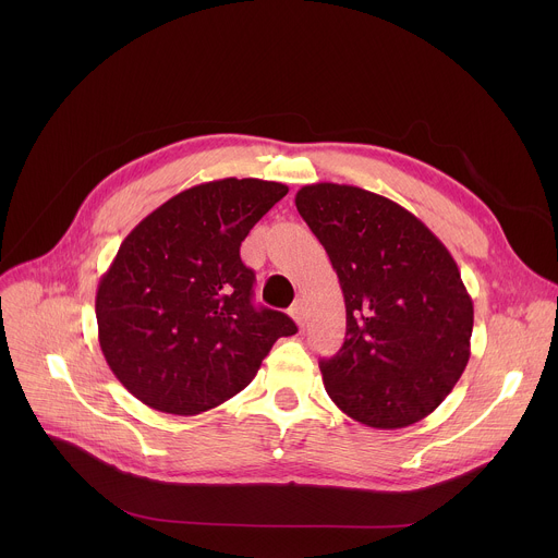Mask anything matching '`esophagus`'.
I'll use <instances>...</instances> for the list:
<instances>
[{"label": "esophagus", "instance_id": "obj_1", "mask_svg": "<svg viewBox=\"0 0 558 558\" xmlns=\"http://www.w3.org/2000/svg\"><path fill=\"white\" fill-rule=\"evenodd\" d=\"M291 317L295 320V325L300 329H304V302L302 300H295L293 306H291Z\"/></svg>", "mask_w": 558, "mask_h": 558}]
</instances>
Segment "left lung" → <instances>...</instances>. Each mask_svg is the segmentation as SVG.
Returning <instances> with one entry per match:
<instances>
[{"label": "left lung", "instance_id": "left-lung-1", "mask_svg": "<svg viewBox=\"0 0 558 558\" xmlns=\"http://www.w3.org/2000/svg\"><path fill=\"white\" fill-rule=\"evenodd\" d=\"M295 207L347 304L344 344L320 362L333 404L381 430L424 420L470 360L474 308L454 258L415 214L362 187L304 185Z\"/></svg>", "mask_w": 558, "mask_h": 558}]
</instances>
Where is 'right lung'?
<instances>
[{"label":"right lung","mask_w":558,"mask_h":558,"mask_svg":"<svg viewBox=\"0 0 558 558\" xmlns=\"http://www.w3.org/2000/svg\"><path fill=\"white\" fill-rule=\"evenodd\" d=\"M289 192L260 179L194 185L147 214L97 287L104 357L145 407L198 415L258 373L289 315L254 306L241 260L250 229Z\"/></svg>","instance_id":"1"}]
</instances>
